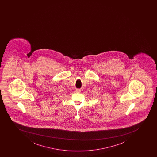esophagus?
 Segmentation results:
<instances>
[{
    "instance_id": "obj_1",
    "label": "esophagus",
    "mask_w": 157,
    "mask_h": 157,
    "mask_svg": "<svg viewBox=\"0 0 157 157\" xmlns=\"http://www.w3.org/2000/svg\"><path fill=\"white\" fill-rule=\"evenodd\" d=\"M79 91H80V90H77V92H79Z\"/></svg>"
}]
</instances>
